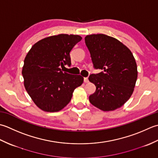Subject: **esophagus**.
Wrapping results in <instances>:
<instances>
[{
    "label": "esophagus",
    "instance_id": "1",
    "mask_svg": "<svg viewBox=\"0 0 158 158\" xmlns=\"http://www.w3.org/2000/svg\"><path fill=\"white\" fill-rule=\"evenodd\" d=\"M84 81H85V83H88L89 82L88 78H84Z\"/></svg>",
    "mask_w": 158,
    "mask_h": 158
}]
</instances>
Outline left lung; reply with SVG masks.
<instances>
[{"instance_id":"8db88e82","label":"left lung","mask_w":158,"mask_h":158,"mask_svg":"<svg viewBox=\"0 0 158 158\" xmlns=\"http://www.w3.org/2000/svg\"><path fill=\"white\" fill-rule=\"evenodd\" d=\"M85 40L94 67L104 70L89 76V80L96 86L90 102L104 112L121 108L136 85L138 71L133 54L120 41L106 35H86Z\"/></svg>"}]
</instances>
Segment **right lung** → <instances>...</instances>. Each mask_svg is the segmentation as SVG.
<instances>
[{
	"instance_id": "add662e5",
	"label": "right lung",
	"mask_w": 158,
	"mask_h": 158,
	"mask_svg": "<svg viewBox=\"0 0 158 158\" xmlns=\"http://www.w3.org/2000/svg\"><path fill=\"white\" fill-rule=\"evenodd\" d=\"M81 40L76 35H52L35 43L26 56L22 71L24 87L43 111L62 110L83 83L82 76L69 74L60 68L71 65L70 51Z\"/></svg>"
}]
</instances>
